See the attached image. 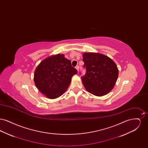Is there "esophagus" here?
I'll use <instances>...</instances> for the list:
<instances>
[{"label": "esophagus", "mask_w": 148, "mask_h": 148, "mask_svg": "<svg viewBox=\"0 0 148 148\" xmlns=\"http://www.w3.org/2000/svg\"><path fill=\"white\" fill-rule=\"evenodd\" d=\"M75 69L77 70V71H79V66H78V65H77V66H75Z\"/></svg>", "instance_id": "obj_1"}]
</instances>
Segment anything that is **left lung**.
<instances>
[{
	"instance_id": "1",
	"label": "left lung",
	"mask_w": 148,
	"mask_h": 148,
	"mask_svg": "<svg viewBox=\"0 0 148 148\" xmlns=\"http://www.w3.org/2000/svg\"><path fill=\"white\" fill-rule=\"evenodd\" d=\"M83 60L86 69L84 76L82 77L85 89L98 97L110 92L119 74L117 66L113 60L100 53H84Z\"/></svg>"
}]
</instances>
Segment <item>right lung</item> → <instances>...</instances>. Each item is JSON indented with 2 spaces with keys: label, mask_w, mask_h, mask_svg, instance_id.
<instances>
[{
  "label": "right lung",
  "mask_w": 148,
  "mask_h": 148,
  "mask_svg": "<svg viewBox=\"0 0 148 148\" xmlns=\"http://www.w3.org/2000/svg\"><path fill=\"white\" fill-rule=\"evenodd\" d=\"M77 73L71 60L64 54H58L47 58L37 66L34 81L40 92L53 99L63 94L70 85L71 77Z\"/></svg>",
  "instance_id": "add662e5"
}]
</instances>
